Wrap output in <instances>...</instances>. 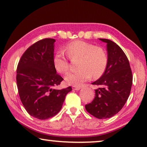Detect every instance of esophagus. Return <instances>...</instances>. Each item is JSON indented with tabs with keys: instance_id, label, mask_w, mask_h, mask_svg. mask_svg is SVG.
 Segmentation results:
<instances>
[{
	"instance_id": "1",
	"label": "esophagus",
	"mask_w": 147,
	"mask_h": 147,
	"mask_svg": "<svg viewBox=\"0 0 147 147\" xmlns=\"http://www.w3.org/2000/svg\"><path fill=\"white\" fill-rule=\"evenodd\" d=\"M81 87L80 86H72V89L74 90H79Z\"/></svg>"
}]
</instances>
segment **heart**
I'll list each match as a JSON object with an SVG mask.
<instances>
[{"label": "heart", "mask_w": 147, "mask_h": 147, "mask_svg": "<svg viewBox=\"0 0 147 147\" xmlns=\"http://www.w3.org/2000/svg\"><path fill=\"white\" fill-rule=\"evenodd\" d=\"M65 51L70 59L79 58V69L66 75V83L72 86H80L91 77L96 79L103 75L108 65V58L103 47L84 41H74L68 43ZM53 64L56 71L65 74L69 69L67 58L62 52H57L53 56Z\"/></svg>", "instance_id": "1"}]
</instances>
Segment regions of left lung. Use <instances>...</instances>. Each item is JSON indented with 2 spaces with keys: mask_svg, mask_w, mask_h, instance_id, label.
<instances>
[{
  "mask_svg": "<svg viewBox=\"0 0 147 147\" xmlns=\"http://www.w3.org/2000/svg\"><path fill=\"white\" fill-rule=\"evenodd\" d=\"M100 40L107 45L108 65L100 79L92 83L98 88L93 101L85 108L94 117L106 119L123 108L131 90L132 74L128 58L121 48L109 39Z\"/></svg>",
  "mask_w": 147,
  "mask_h": 147,
  "instance_id": "1",
  "label": "left lung"
}]
</instances>
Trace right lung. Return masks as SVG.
<instances>
[{"label": "right lung", "mask_w": 147, "mask_h": 147, "mask_svg": "<svg viewBox=\"0 0 147 147\" xmlns=\"http://www.w3.org/2000/svg\"><path fill=\"white\" fill-rule=\"evenodd\" d=\"M55 40L46 38L30 46L23 54L17 69L20 99L30 115L40 120L55 116L61 109L69 86L57 90L62 77L53 64Z\"/></svg>", "instance_id": "right-lung-1"}]
</instances>
